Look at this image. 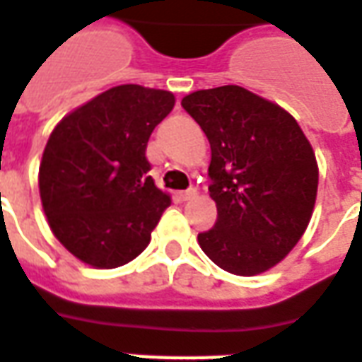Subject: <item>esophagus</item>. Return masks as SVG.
<instances>
[{"mask_svg":"<svg viewBox=\"0 0 362 362\" xmlns=\"http://www.w3.org/2000/svg\"><path fill=\"white\" fill-rule=\"evenodd\" d=\"M195 194H197V189L188 188V189H184V192H178V194H176V197H178L180 202H188V199L195 197Z\"/></svg>","mask_w":362,"mask_h":362,"instance_id":"obj_1","label":"esophagus"}]
</instances>
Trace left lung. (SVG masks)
Segmentation results:
<instances>
[{
    "instance_id": "1",
    "label": "left lung",
    "mask_w": 362,
    "mask_h": 362,
    "mask_svg": "<svg viewBox=\"0 0 362 362\" xmlns=\"http://www.w3.org/2000/svg\"><path fill=\"white\" fill-rule=\"evenodd\" d=\"M184 111L211 144V197L216 222L197 235L226 272L253 276L280 263L313 215L318 167L296 119L240 86L199 90Z\"/></svg>"
}]
</instances>
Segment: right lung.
Returning a JSON list of instances; mask_svg holds the SVG:
<instances>
[{"label":"right lung","instance_id":"add662e5","mask_svg":"<svg viewBox=\"0 0 362 362\" xmlns=\"http://www.w3.org/2000/svg\"><path fill=\"white\" fill-rule=\"evenodd\" d=\"M173 107L170 92L117 86L52 132L40 165V197L55 238L80 261L115 269L147 247L170 197L147 174L146 149Z\"/></svg>","mask_w":362,"mask_h":362}]
</instances>
